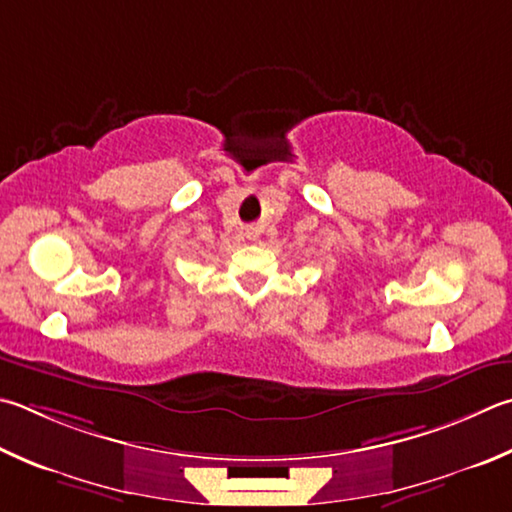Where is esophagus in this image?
<instances>
[{"label": "esophagus", "instance_id": "34e87169", "mask_svg": "<svg viewBox=\"0 0 512 512\" xmlns=\"http://www.w3.org/2000/svg\"><path fill=\"white\" fill-rule=\"evenodd\" d=\"M246 239L248 241H257L259 239V230L257 228H248L246 230Z\"/></svg>", "mask_w": 512, "mask_h": 512}]
</instances>
